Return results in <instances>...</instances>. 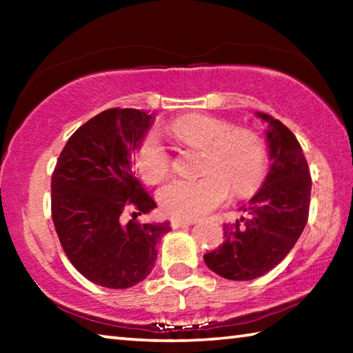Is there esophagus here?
Masks as SVG:
<instances>
[{"label": "esophagus", "mask_w": 353, "mask_h": 353, "mask_svg": "<svg viewBox=\"0 0 353 353\" xmlns=\"http://www.w3.org/2000/svg\"><path fill=\"white\" fill-rule=\"evenodd\" d=\"M196 219H191V218H172L171 219V225L177 229V227H183V225H191L194 224Z\"/></svg>", "instance_id": "obj_1"}]
</instances>
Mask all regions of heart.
Here are the masks:
<instances>
[{"label":"heart","instance_id":"1","mask_svg":"<svg viewBox=\"0 0 353 353\" xmlns=\"http://www.w3.org/2000/svg\"><path fill=\"white\" fill-rule=\"evenodd\" d=\"M171 134L185 146L204 151L198 179H174L160 188L165 213L198 218L224 204L230 190L248 196L260 188L268 171V151L261 137L249 128H234L227 119L190 113L172 121ZM134 168L143 181L157 183L168 174L171 155L155 134L143 137L134 151Z\"/></svg>","mask_w":353,"mask_h":353}]
</instances>
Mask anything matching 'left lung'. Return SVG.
<instances>
[{
    "label": "left lung",
    "mask_w": 353,
    "mask_h": 353,
    "mask_svg": "<svg viewBox=\"0 0 353 353\" xmlns=\"http://www.w3.org/2000/svg\"><path fill=\"white\" fill-rule=\"evenodd\" d=\"M271 168L248 205L246 216L224 224L223 244L204 255L205 265L229 280H252L282 261L305 229L312 176L302 148L282 121L266 113Z\"/></svg>",
    "instance_id": "obj_1"
}]
</instances>
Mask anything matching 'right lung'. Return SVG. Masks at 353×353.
Segmentation results:
<instances>
[{"label":"right lung","mask_w":353,"mask_h":353,"mask_svg":"<svg viewBox=\"0 0 353 353\" xmlns=\"http://www.w3.org/2000/svg\"><path fill=\"white\" fill-rule=\"evenodd\" d=\"M152 117L137 109H109L70 137L51 177V214L59 241L83 277L124 290L151 274L157 243L170 223L141 224L137 214L155 208L130 168V152ZM135 208L124 225L121 213Z\"/></svg>","instance_id":"1"}]
</instances>
